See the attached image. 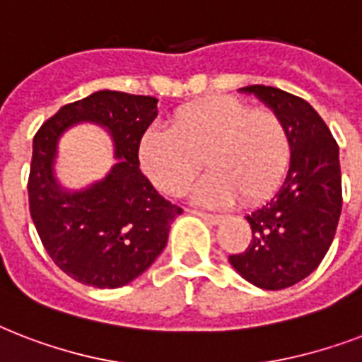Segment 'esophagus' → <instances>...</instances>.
Segmentation results:
<instances>
[{"label": "esophagus", "mask_w": 362, "mask_h": 362, "mask_svg": "<svg viewBox=\"0 0 362 362\" xmlns=\"http://www.w3.org/2000/svg\"><path fill=\"white\" fill-rule=\"evenodd\" d=\"M187 212H192V214L199 216V218H203L204 221H209V223H212V226H216V223H220L221 221V216L209 214V212H203V210H187Z\"/></svg>", "instance_id": "obj_1"}]
</instances>
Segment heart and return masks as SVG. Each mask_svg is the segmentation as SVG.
I'll return each mask as SVG.
<instances>
[{"instance_id": "b5f03b06", "label": "heart", "mask_w": 362, "mask_h": 362, "mask_svg": "<svg viewBox=\"0 0 362 362\" xmlns=\"http://www.w3.org/2000/svg\"><path fill=\"white\" fill-rule=\"evenodd\" d=\"M139 153L142 169L163 193L186 192L203 159L209 173L193 189L199 203L226 206L238 197L242 204H257L286 175L291 139L274 110L216 95L176 110L170 129L150 127Z\"/></svg>"}]
</instances>
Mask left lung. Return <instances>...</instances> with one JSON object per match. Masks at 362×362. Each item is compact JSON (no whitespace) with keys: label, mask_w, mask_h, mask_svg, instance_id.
Listing matches in <instances>:
<instances>
[{"label":"left lung","mask_w":362,"mask_h":362,"mask_svg":"<svg viewBox=\"0 0 362 362\" xmlns=\"http://www.w3.org/2000/svg\"><path fill=\"white\" fill-rule=\"evenodd\" d=\"M280 115L291 139V161L280 189L246 216L252 240L229 261L250 284L278 291L312 274L323 261L342 212L338 144L314 107L272 86L240 88Z\"/></svg>","instance_id":"1"}]
</instances>
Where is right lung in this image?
<instances>
[{"label":"right lung","mask_w":362,"mask_h":362,"mask_svg":"<svg viewBox=\"0 0 362 362\" xmlns=\"http://www.w3.org/2000/svg\"><path fill=\"white\" fill-rule=\"evenodd\" d=\"M158 116V99L101 90L62 107L33 136L28 197L42 246L73 280L115 289L141 276L163 252L182 214L139 169V146ZM78 121L111 131L119 159L109 175L82 192H64L52 165L59 135Z\"/></svg>","instance_id":"obj_1"}]
</instances>
